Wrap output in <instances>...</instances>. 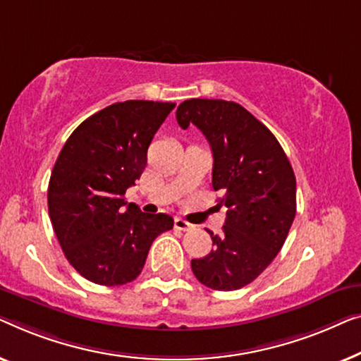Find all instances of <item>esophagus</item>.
I'll use <instances>...</instances> for the list:
<instances>
[{"instance_id": "obj_1", "label": "esophagus", "mask_w": 361, "mask_h": 361, "mask_svg": "<svg viewBox=\"0 0 361 361\" xmlns=\"http://www.w3.org/2000/svg\"><path fill=\"white\" fill-rule=\"evenodd\" d=\"M192 224H190V222H186L185 219H181V217H176L175 219V229L178 231H191L192 229Z\"/></svg>"}]
</instances>
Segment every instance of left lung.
Instances as JSON below:
<instances>
[{
	"mask_svg": "<svg viewBox=\"0 0 361 361\" xmlns=\"http://www.w3.org/2000/svg\"><path fill=\"white\" fill-rule=\"evenodd\" d=\"M181 129L195 124L212 150V188L227 207L212 248L191 260L204 286L233 291L252 283L281 250L296 216V178L280 142L233 101L186 99L176 109Z\"/></svg>",
	"mask_w": 361,
	"mask_h": 361,
	"instance_id": "obj_1",
	"label": "left lung"
}]
</instances>
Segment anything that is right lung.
Listing matches in <instances>:
<instances>
[{
  "mask_svg": "<svg viewBox=\"0 0 361 361\" xmlns=\"http://www.w3.org/2000/svg\"><path fill=\"white\" fill-rule=\"evenodd\" d=\"M173 108L175 103L144 99L111 104L72 132L55 161L49 216L70 265L88 281L119 286L135 280L152 242L173 229L171 216L147 214L124 197Z\"/></svg>",
  "mask_w": 361,
  "mask_h": 361,
  "instance_id": "1",
  "label": "right lung"
}]
</instances>
